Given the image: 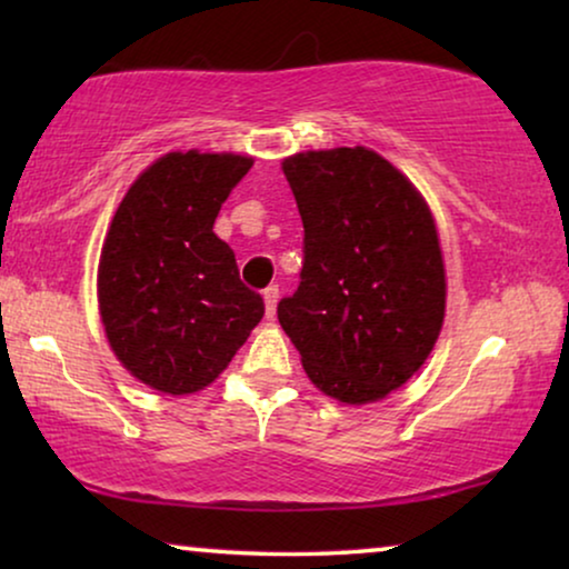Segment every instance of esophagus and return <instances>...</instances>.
<instances>
[{"instance_id":"obj_1","label":"esophagus","mask_w":569,"mask_h":569,"mask_svg":"<svg viewBox=\"0 0 569 569\" xmlns=\"http://www.w3.org/2000/svg\"><path fill=\"white\" fill-rule=\"evenodd\" d=\"M277 302H279V287L269 284L267 290H263V306H267V318H274Z\"/></svg>"}]
</instances>
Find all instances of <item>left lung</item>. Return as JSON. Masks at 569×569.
<instances>
[{"label": "left lung", "mask_w": 569, "mask_h": 569, "mask_svg": "<svg viewBox=\"0 0 569 569\" xmlns=\"http://www.w3.org/2000/svg\"><path fill=\"white\" fill-rule=\"evenodd\" d=\"M302 228L300 284L277 306L308 378L368 403L407 383L446 318V269L430 207L368 147L282 162Z\"/></svg>", "instance_id": "obj_1"}]
</instances>
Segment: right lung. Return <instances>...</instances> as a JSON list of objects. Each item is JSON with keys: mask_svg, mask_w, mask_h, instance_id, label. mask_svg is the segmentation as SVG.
Segmentation results:
<instances>
[{"mask_svg": "<svg viewBox=\"0 0 569 569\" xmlns=\"http://www.w3.org/2000/svg\"><path fill=\"white\" fill-rule=\"evenodd\" d=\"M253 160L232 152H168L131 183L98 267V302L111 349L162 393L212 383L263 316L240 282L214 220Z\"/></svg>", "mask_w": 569, "mask_h": 569, "instance_id": "add662e5", "label": "right lung"}]
</instances>
